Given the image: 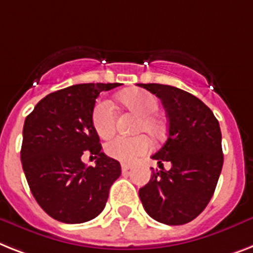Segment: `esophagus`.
<instances>
[{
	"label": "esophagus",
	"mask_w": 253,
	"mask_h": 253,
	"mask_svg": "<svg viewBox=\"0 0 253 253\" xmlns=\"http://www.w3.org/2000/svg\"><path fill=\"white\" fill-rule=\"evenodd\" d=\"M131 169V165L128 164H122V173H128V170Z\"/></svg>",
	"instance_id": "34e87169"
}]
</instances>
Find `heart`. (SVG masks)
<instances>
[{"instance_id": "obj_1", "label": "heart", "mask_w": 253, "mask_h": 253, "mask_svg": "<svg viewBox=\"0 0 253 253\" xmlns=\"http://www.w3.org/2000/svg\"><path fill=\"white\" fill-rule=\"evenodd\" d=\"M120 101L125 108L140 116L136 132H145L153 139L161 135V123L155 114L159 110V100L155 94L144 89H128L120 94ZM91 123L94 132L102 139L112 136L116 130V113L106 100H97L91 113ZM151 149V143L144 135L137 136H117L105 144V152L109 157L122 162H132L144 156Z\"/></svg>"}]
</instances>
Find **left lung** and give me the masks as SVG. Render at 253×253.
Here are the masks:
<instances>
[{"label": "left lung", "mask_w": 253, "mask_h": 253, "mask_svg": "<svg viewBox=\"0 0 253 253\" xmlns=\"http://www.w3.org/2000/svg\"><path fill=\"white\" fill-rule=\"evenodd\" d=\"M162 101L168 139L152 159L160 171L139 190L145 212L165 225H184L205 209L222 170L221 128L213 112L194 94L165 84H139ZM172 164L169 170L162 162ZM153 169V168H152Z\"/></svg>", "instance_id": "left-lung-1"}]
</instances>
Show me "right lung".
Returning <instances> with one entry per match:
<instances>
[{"label": "right lung", "mask_w": 253, "mask_h": 253, "mask_svg": "<svg viewBox=\"0 0 253 253\" xmlns=\"http://www.w3.org/2000/svg\"><path fill=\"white\" fill-rule=\"evenodd\" d=\"M118 85H70L45 96L24 121L20 160L27 182L38 204L59 222L82 223L97 217L120 178V162L101 152L91 123L98 94ZM84 150L98 159L96 167L83 164Z\"/></svg>", "instance_id": "1"}]
</instances>
